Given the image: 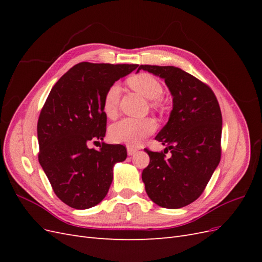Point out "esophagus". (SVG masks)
Returning a JSON list of instances; mask_svg holds the SVG:
<instances>
[{
    "label": "esophagus",
    "mask_w": 262,
    "mask_h": 262,
    "mask_svg": "<svg viewBox=\"0 0 262 262\" xmlns=\"http://www.w3.org/2000/svg\"><path fill=\"white\" fill-rule=\"evenodd\" d=\"M138 150V148L137 147H134V146H131V145H128L126 146V152H128V155H133V154H136V152Z\"/></svg>",
    "instance_id": "34e87169"
}]
</instances>
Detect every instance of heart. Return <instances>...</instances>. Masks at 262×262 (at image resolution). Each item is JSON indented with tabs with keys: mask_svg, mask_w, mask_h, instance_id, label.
<instances>
[{
	"mask_svg": "<svg viewBox=\"0 0 262 262\" xmlns=\"http://www.w3.org/2000/svg\"><path fill=\"white\" fill-rule=\"evenodd\" d=\"M128 84L132 90L137 91L149 100L157 99L163 94V85L157 78L148 73L134 74L128 78ZM119 99H120V87L113 84L108 87L102 97L101 107L107 117H114L117 113ZM156 129V123L153 119H132L124 118L119 122L113 124L109 129V137L117 143L129 144L132 146L139 145L146 137L150 136Z\"/></svg>",
	"mask_w": 262,
	"mask_h": 262,
	"instance_id": "heart-1",
	"label": "heart"
}]
</instances>
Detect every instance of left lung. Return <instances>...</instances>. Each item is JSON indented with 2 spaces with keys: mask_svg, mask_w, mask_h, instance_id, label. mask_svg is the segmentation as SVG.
Returning a JSON list of instances; mask_svg holds the SVG:
<instances>
[{
  "mask_svg": "<svg viewBox=\"0 0 262 262\" xmlns=\"http://www.w3.org/2000/svg\"><path fill=\"white\" fill-rule=\"evenodd\" d=\"M165 80L172 96L168 122L155 140L165 150L145 148L149 164L142 172L146 193L157 205L179 209L192 203L207 187L221 160L222 114L210 87L175 67L140 66Z\"/></svg>",
  "mask_w": 262,
  "mask_h": 262,
  "instance_id": "1",
  "label": "left lung"
}]
</instances>
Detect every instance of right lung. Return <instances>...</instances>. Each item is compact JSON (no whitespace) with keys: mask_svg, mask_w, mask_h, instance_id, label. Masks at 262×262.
<instances>
[{"mask_svg":"<svg viewBox=\"0 0 262 262\" xmlns=\"http://www.w3.org/2000/svg\"><path fill=\"white\" fill-rule=\"evenodd\" d=\"M139 64L81 62L54 84L38 119V160L54 193L69 207L85 210L106 196L116 163L126 158V148L106 144L107 116L101 107L110 85Z\"/></svg>","mask_w":262,"mask_h":262,"instance_id":"add662e5","label":"right lung"}]
</instances>
